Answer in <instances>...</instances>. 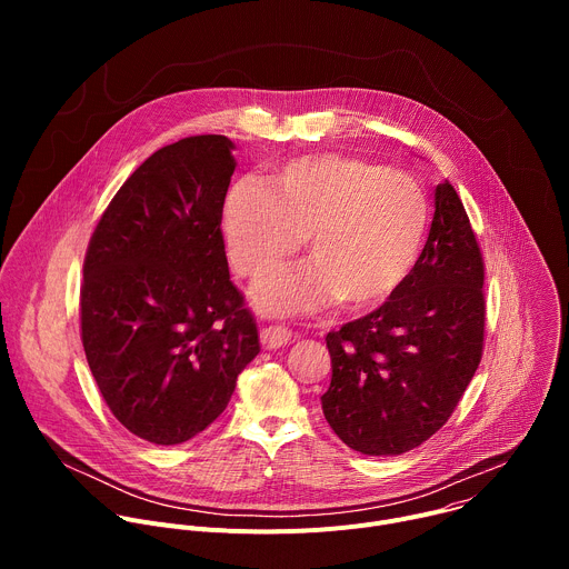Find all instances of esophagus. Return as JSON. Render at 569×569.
I'll use <instances>...</instances> for the list:
<instances>
[{
    "instance_id": "obj_1",
    "label": "esophagus",
    "mask_w": 569,
    "mask_h": 569,
    "mask_svg": "<svg viewBox=\"0 0 569 569\" xmlns=\"http://www.w3.org/2000/svg\"><path fill=\"white\" fill-rule=\"evenodd\" d=\"M292 340V331L286 327H268L261 331V345L263 349H279L286 347Z\"/></svg>"
}]
</instances>
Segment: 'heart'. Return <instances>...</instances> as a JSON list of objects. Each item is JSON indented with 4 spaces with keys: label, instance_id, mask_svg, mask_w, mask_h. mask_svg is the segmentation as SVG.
Masks as SVG:
<instances>
[{
    "label": "heart",
    "instance_id": "b5f03b06",
    "mask_svg": "<svg viewBox=\"0 0 569 569\" xmlns=\"http://www.w3.org/2000/svg\"><path fill=\"white\" fill-rule=\"evenodd\" d=\"M220 227L231 266L248 279L283 268L308 236L312 263L268 277L254 292L259 310L292 315L340 301L349 312H367L419 266L430 202L408 173L356 154L321 152L286 161L268 187L236 182Z\"/></svg>",
    "mask_w": 569,
    "mask_h": 569
}]
</instances>
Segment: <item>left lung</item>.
Masks as SVG:
<instances>
[{"instance_id":"left-lung-1","label":"left lung","mask_w":569,"mask_h":569,"mask_svg":"<svg viewBox=\"0 0 569 569\" xmlns=\"http://www.w3.org/2000/svg\"><path fill=\"white\" fill-rule=\"evenodd\" d=\"M483 259L446 180L421 261L380 308L327 336L331 387L321 410L333 432L371 457L428 441L455 412L483 347Z\"/></svg>"}]
</instances>
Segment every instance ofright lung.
<instances>
[{"label":"right lung","instance_id":"obj_1","mask_svg":"<svg viewBox=\"0 0 569 569\" xmlns=\"http://www.w3.org/2000/svg\"><path fill=\"white\" fill-rule=\"evenodd\" d=\"M231 150L222 134H198L152 152L108 204L86 254L88 365L117 421L157 446L211 426L261 351L220 229Z\"/></svg>","mask_w":569,"mask_h":569}]
</instances>
